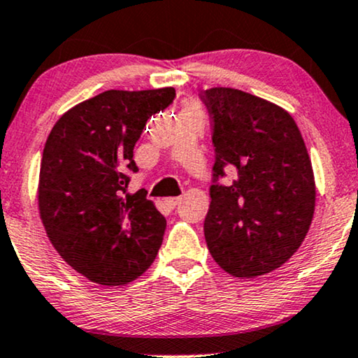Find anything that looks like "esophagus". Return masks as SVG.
I'll return each instance as SVG.
<instances>
[{
    "label": "esophagus",
    "mask_w": 358,
    "mask_h": 358,
    "mask_svg": "<svg viewBox=\"0 0 358 358\" xmlns=\"http://www.w3.org/2000/svg\"><path fill=\"white\" fill-rule=\"evenodd\" d=\"M180 201H182V198L180 196H170V198H165V204L169 208H175L176 204H178Z\"/></svg>",
    "instance_id": "obj_1"
}]
</instances>
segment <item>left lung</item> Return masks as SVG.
<instances>
[{"label": "left lung", "mask_w": 358, "mask_h": 358, "mask_svg": "<svg viewBox=\"0 0 358 358\" xmlns=\"http://www.w3.org/2000/svg\"><path fill=\"white\" fill-rule=\"evenodd\" d=\"M201 99L214 145L208 249L234 276L270 273L298 250L313 221L316 187L301 132L283 108L241 90L211 88ZM226 169L236 178L222 185Z\"/></svg>", "instance_id": "8db88e82"}]
</instances>
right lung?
I'll use <instances>...</instances> for the list:
<instances>
[{"label":"right lung","instance_id":"obj_1","mask_svg":"<svg viewBox=\"0 0 358 358\" xmlns=\"http://www.w3.org/2000/svg\"><path fill=\"white\" fill-rule=\"evenodd\" d=\"M173 88L109 90L66 111L47 137L39 209L66 264L92 282L126 285L155 260L166 221L145 189L127 192L137 173L134 145Z\"/></svg>","mask_w":358,"mask_h":358}]
</instances>
